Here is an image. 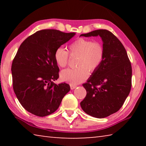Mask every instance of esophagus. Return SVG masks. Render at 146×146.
I'll list each match as a JSON object with an SVG mask.
<instances>
[{
    "mask_svg": "<svg viewBox=\"0 0 146 146\" xmlns=\"http://www.w3.org/2000/svg\"><path fill=\"white\" fill-rule=\"evenodd\" d=\"M76 87H77V86H76V85H73V84H70L71 90H74V89H75Z\"/></svg>",
    "mask_w": 146,
    "mask_h": 146,
    "instance_id": "34e87169",
    "label": "esophagus"
}]
</instances>
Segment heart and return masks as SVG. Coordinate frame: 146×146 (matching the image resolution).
<instances>
[{
	"mask_svg": "<svg viewBox=\"0 0 146 146\" xmlns=\"http://www.w3.org/2000/svg\"><path fill=\"white\" fill-rule=\"evenodd\" d=\"M69 48L71 55H79L76 62V66L78 67L62 71L60 77L66 82L77 84L88 77V70L94 72L100 67L104 58V48L98 42L84 38L74 41ZM55 59L60 67H65L68 63V52L62 47L57 48L55 52Z\"/></svg>",
	"mask_w": 146,
	"mask_h": 146,
	"instance_id": "obj_1",
	"label": "heart"
}]
</instances>
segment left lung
Listing matches in <instances>:
<instances>
[{
    "label": "left lung",
    "instance_id": "8db88e82",
    "mask_svg": "<svg viewBox=\"0 0 146 146\" xmlns=\"http://www.w3.org/2000/svg\"><path fill=\"white\" fill-rule=\"evenodd\" d=\"M100 36L104 58L87 82L86 97L80 102L82 110L91 117L102 118L117 112L129 95L132 69L124 47L111 32L97 29L80 36Z\"/></svg>",
    "mask_w": 146,
    "mask_h": 146
}]
</instances>
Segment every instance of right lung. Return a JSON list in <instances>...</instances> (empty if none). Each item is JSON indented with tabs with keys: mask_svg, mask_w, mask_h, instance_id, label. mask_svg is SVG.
<instances>
[{
	"mask_svg": "<svg viewBox=\"0 0 146 146\" xmlns=\"http://www.w3.org/2000/svg\"><path fill=\"white\" fill-rule=\"evenodd\" d=\"M75 34L42 29L20 46L11 66L13 86L17 99L28 112L38 117L52 114L70 91L68 84L54 82L59 71L55 52Z\"/></svg>",
	"mask_w": 146,
	"mask_h": 146,
	"instance_id": "add662e5",
	"label": "right lung"
}]
</instances>
